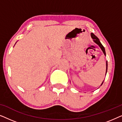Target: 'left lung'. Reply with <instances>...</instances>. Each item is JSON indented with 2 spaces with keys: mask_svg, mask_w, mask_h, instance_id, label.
I'll use <instances>...</instances> for the list:
<instances>
[{
  "mask_svg": "<svg viewBox=\"0 0 122 122\" xmlns=\"http://www.w3.org/2000/svg\"><path fill=\"white\" fill-rule=\"evenodd\" d=\"M91 36L92 38V39H93V41H94V42L95 43H96V44H97L98 46H99L100 48H101V49H102V51L103 53H104V56H106V51H105V48H104V46H103V45L102 44V43H101V41H100L99 39H98L97 36H95V35H94V34H93V33H91ZM107 68H108V63H107V61H106V76L107 72ZM103 81H103V82L102 83V84H101V86H102V85L103 84Z\"/></svg>",
  "mask_w": 122,
  "mask_h": 122,
  "instance_id": "1",
  "label": "left lung"
}]
</instances>
